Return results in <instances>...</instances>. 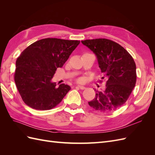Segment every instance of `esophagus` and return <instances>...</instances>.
Segmentation results:
<instances>
[{
  "instance_id": "esophagus-1",
  "label": "esophagus",
  "mask_w": 155,
  "mask_h": 155,
  "mask_svg": "<svg viewBox=\"0 0 155 155\" xmlns=\"http://www.w3.org/2000/svg\"><path fill=\"white\" fill-rule=\"evenodd\" d=\"M79 88L80 89H81V90H84V89H85L86 88H85V87H84V86H82V85H78V86Z\"/></svg>"
}]
</instances>
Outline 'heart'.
I'll use <instances>...</instances> for the list:
<instances>
[{"instance_id":"obj_1","label":"heart","mask_w":155,"mask_h":155,"mask_svg":"<svg viewBox=\"0 0 155 155\" xmlns=\"http://www.w3.org/2000/svg\"><path fill=\"white\" fill-rule=\"evenodd\" d=\"M78 81H79V82H82V81H83V79H82V78H79V79H78Z\"/></svg>"}]
</instances>
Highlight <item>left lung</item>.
I'll return each instance as SVG.
<instances>
[{
  "instance_id": "1",
  "label": "left lung",
  "mask_w": 155,
  "mask_h": 155,
  "mask_svg": "<svg viewBox=\"0 0 155 155\" xmlns=\"http://www.w3.org/2000/svg\"><path fill=\"white\" fill-rule=\"evenodd\" d=\"M81 43L95 54L104 74L101 79L107 80L105 88L96 91L89 106L103 113L117 110L127 100L135 87L137 68L133 57L121 45L109 39H88Z\"/></svg>"
}]
</instances>
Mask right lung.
<instances>
[{
    "label": "right lung",
    "instance_id": "add662e5",
    "mask_svg": "<svg viewBox=\"0 0 155 155\" xmlns=\"http://www.w3.org/2000/svg\"><path fill=\"white\" fill-rule=\"evenodd\" d=\"M79 41L46 38L32 43L16 61L14 79L25 104L36 110H50L58 105L71 89L64 83L51 81Z\"/></svg>",
    "mask_w": 155,
    "mask_h": 155
}]
</instances>
